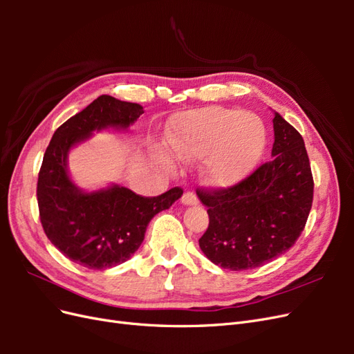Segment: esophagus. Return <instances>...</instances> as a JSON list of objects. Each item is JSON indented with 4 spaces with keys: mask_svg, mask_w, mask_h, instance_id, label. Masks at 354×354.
<instances>
[{
    "mask_svg": "<svg viewBox=\"0 0 354 354\" xmlns=\"http://www.w3.org/2000/svg\"><path fill=\"white\" fill-rule=\"evenodd\" d=\"M181 202H183V205H196L198 196L194 192H186V194L181 196Z\"/></svg>",
    "mask_w": 354,
    "mask_h": 354,
    "instance_id": "1",
    "label": "esophagus"
}]
</instances>
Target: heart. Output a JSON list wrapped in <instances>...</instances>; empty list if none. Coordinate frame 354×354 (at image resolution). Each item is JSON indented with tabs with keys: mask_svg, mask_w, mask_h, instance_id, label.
I'll return each mask as SVG.
<instances>
[{
	"mask_svg": "<svg viewBox=\"0 0 354 354\" xmlns=\"http://www.w3.org/2000/svg\"><path fill=\"white\" fill-rule=\"evenodd\" d=\"M266 146V127L259 116L212 106L181 118L171 134V151L185 162L205 158L202 177L214 187L236 185L259 162ZM160 162L173 168L167 153Z\"/></svg>",
	"mask_w": 354,
	"mask_h": 354,
	"instance_id": "b5f03b06",
	"label": "heart"
}]
</instances>
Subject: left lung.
Returning a JSON list of instances; mask_svg holds the SVG:
<instances>
[{"mask_svg":"<svg viewBox=\"0 0 354 354\" xmlns=\"http://www.w3.org/2000/svg\"><path fill=\"white\" fill-rule=\"evenodd\" d=\"M272 159L229 189H198L209 224L199 239L223 269L248 270L286 252L301 234L313 202V176L304 140L274 112Z\"/></svg>","mask_w":354,"mask_h":354,"instance_id":"obj_1","label":"left lung"}]
</instances>
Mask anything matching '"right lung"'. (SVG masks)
Listing matches in <instances>:
<instances>
[{
  "label": "right lung",
  "instance_id": "add662e5",
  "mask_svg": "<svg viewBox=\"0 0 354 354\" xmlns=\"http://www.w3.org/2000/svg\"><path fill=\"white\" fill-rule=\"evenodd\" d=\"M137 103L100 95L53 134L38 174L41 224L50 242L73 263L106 270L140 248L149 221L181 198L180 187L145 198L120 185L85 192L68 173L71 149L94 131L127 130L143 113Z\"/></svg>",
  "mask_w": 354,
  "mask_h": 354
}]
</instances>
